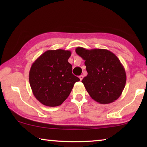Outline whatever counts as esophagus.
I'll return each mask as SVG.
<instances>
[{"mask_svg":"<svg viewBox=\"0 0 147 147\" xmlns=\"http://www.w3.org/2000/svg\"><path fill=\"white\" fill-rule=\"evenodd\" d=\"M83 78H84V76H83V75H80L79 76V78H80V80L82 81V79H83Z\"/></svg>","mask_w":147,"mask_h":147,"instance_id":"1","label":"esophagus"}]
</instances>
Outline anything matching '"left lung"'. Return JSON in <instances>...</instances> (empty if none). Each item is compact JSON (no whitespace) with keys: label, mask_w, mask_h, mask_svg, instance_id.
<instances>
[{"label":"left lung","mask_w":147,"mask_h":147,"mask_svg":"<svg viewBox=\"0 0 147 147\" xmlns=\"http://www.w3.org/2000/svg\"><path fill=\"white\" fill-rule=\"evenodd\" d=\"M76 53L85 60L88 75L82 80L91 97L100 104H109L121 95L125 87V69L115 54L106 49L78 47Z\"/></svg>","instance_id":"1"}]
</instances>
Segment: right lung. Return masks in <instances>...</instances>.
<instances>
[{
  "label": "right lung",
  "instance_id": "right-lung-1",
  "mask_svg": "<svg viewBox=\"0 0 147 147\" xmlns=\"http://www.w3.org/2000/svg\"><path fill=\"white\" fill-rule=\"evenodd\" d=\"M70 51L49 50L32 63L29 82L36 98L45 106H58L71 93L80 79L72 73L68 62Z\"/></svg>",
  "mask_w": 147,
  "mask_h": 147
}]
</instances>
